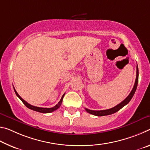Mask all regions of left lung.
Segmentation results:
<instances>
[{"label":"left lung","instance_id":"left-lung-1","mask_svg":"<svg viewBox=\"0 0 150 150\" xmlns=\"http://www.w3.org/2000/svg\"><path fill=\"white\" fill-rule=\"evenodd\" d=\"M136 81L135 83H134V87L132 88V90L130 92V93L129 94V95L127 96V97L124 99L122 102H121L120 104H118V105L115 106V107L111 108L110 109H107V110H89V109L85 108L86 111L87 112L91 114V115L97 116H106V115H112V114H114L118 112L119 110L124 107V106L126 105L129 102H130V100L132 99V98L133 97V96L134 95V93L136 92V90L137 88V86H138V75H139V72H138V65H137V68H136Z\"/></svg>","mask_w":150,"mask_h":150}]
</instances>
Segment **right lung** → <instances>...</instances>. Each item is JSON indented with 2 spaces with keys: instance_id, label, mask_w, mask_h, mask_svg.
Here are the masks:
<instances>
[{
  "instance_id": "right-lung-1",
  "label": "right lung",
  "mask_w": 150,
  "mask_h": 150,
  "mask_svg": "<svg viewBox=\"0 0 150 150\" xmlns=\"http://www.w3.org/2000/svg\"><path fill=\"white\" fill-rule=\"evenodd\" d=\"M14 91H15V93H16V95H17L18 97L20 100L22 101V103H23L25 106H26L27 108H28L30 109H31L32 110H34V111H36V112H42V113H50V112H52L55 111V110H57V108H59L60 107V106L62 105V100H63V96H64L65 94H63V95L62 96V98H61V100L59 103H58L54 107L52 108H42V107H38V106H32L31 105H30L29 103H28L26 101H25L23 98H22L21 96H20L18 93L16 92V91L15 90V88H14Z\"/></svg>"
}]
</instances>
